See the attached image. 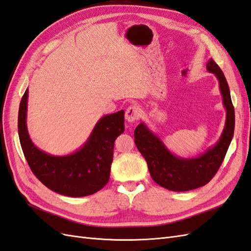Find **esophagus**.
Listing matches in <instances>:
<instances>
[{
  "mask_svg": "<svg viewBox=\"0 0 251 251\" xmlns=\"http://www.w3.org/2000/svg\"><path fill=\"white\" fill-rule=\"evenodd\" d=\"M140 117V109L137 106H130L126 109L125 112V119L129 123L136 122Z\"/></svg>",
  "mask_w": 251,
  "mask_h": 251,
  "instance_id": "1",
  "label": "esophagus"
}]
</instances>
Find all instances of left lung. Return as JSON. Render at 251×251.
Segmentation results:
<instances>
[{"label": "left lung", "mask_w": 251, "mask_h": 251, "mask_svg": "<svg viewBox=\"0 0 251 251\" xmlns=\"http://www.w3.org/2000/svg\"><path fill=\"white\" fill-rule=\"evenodd\" d=\"M207 71L214 74L218 80L223 105L226 110L223 132L213 146L197 157L182 158L174 155L144 122L134 130V143L147 162L153 181L170 191L184 192L207 184L220 169L233 138L234 108L226 77L212 58L207 62Z\"/></svg>", "instance_id": "obj_1"}]
</instances>
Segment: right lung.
Wrapping results in <instances>:
<instances>
[{
    "mask_svg": "<svg viewBox=\"0 0 251 251\" xmlns=\"http://www.w3.org/2000/svg\"><path fill=\"white\" fill-rule=\"evenodd\" d=\"M26 89L19 107L18 132L31 172L47 188L69 197L92 195L110 177L114 141L125 130L124 110L101 117L78 150L63 156L50 155L33 143L27 130Z\"/></svg>",
    "mask_w": 251,
    "mask_h": 251,
    "instance_id": "right-lung-1",
    "label": "right lung"
}]
</instances>
